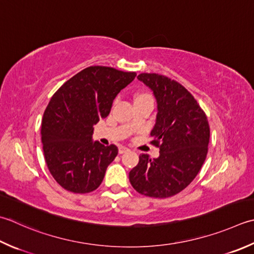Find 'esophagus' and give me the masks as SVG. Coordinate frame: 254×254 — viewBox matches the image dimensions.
<instances>
[{
    "label": "esophagus",
    "mask_w": 254,
    "mask_h": 254,
    "mask_svg": "<svg viewBox=\"0 0 254 254\" xmlns=\"http://www.w3.org/2000/svg\"><path fill=\"white\" fill-rule=\"evenodd\" d=\"M130 150H128L127 147H126V146H120L119 147V153L120 154H123V153H127V152H128Z\"/></svg>",
    "instance_id": "esophagus-1"
}]
</instances>
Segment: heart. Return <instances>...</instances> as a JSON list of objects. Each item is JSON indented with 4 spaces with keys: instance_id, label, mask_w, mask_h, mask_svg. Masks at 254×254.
<instances>
[{
    "instance_id": "heart-1",
    "label": "heart",
    "mask_w": 254,
    "mask_h": 254,
    "mask_svg": "<svg viewBox=\"0 0 254 254\" xmlns=\"http://www.w3.org/2000/svg\"><path fill=\"white\" fill-rule=\"evenodd\" d=\"M144 97H150V96H148V94H146V93H138L135 96V100H136V99H141V98H144Z\"/></svg>"
}]
</instances>
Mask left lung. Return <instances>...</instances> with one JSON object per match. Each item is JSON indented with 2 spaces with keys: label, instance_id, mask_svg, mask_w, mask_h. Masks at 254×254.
<instances>
[{
  "label": "left lung",
  "instance_id": "8db88e82",
  "mask_svg": "<svg viewBox=\"0 0 254 254\" xmlns=\"http://www.w3.org/2000/svg\"><path fill=\"white\" fill-rule=\"evenodd\" d=\"M137 79L153 91L157 114L151 136L160 156L141 154L128 178L134 190L148 197L166 198L190 185L206 160L210 130L205 112L181 83L158 73Z\"/></svg>",
  "mask_w": 254,
  "mask_h": 254
}]
</instances>
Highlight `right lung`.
<instances>
[{"label": "right lung", "instance_id": "1", "mask_svg": "<svg viewBox=\"0 0 254 254\" xmlns=\"http://www.w3.org/2000/svg\"><path fill=\"white\" fill-rule=\"evenodd\" d=\"M135 76L91 66L74 74L52 97L42 121L43 151L52 176L64 190L86 193L100 186L118 147L93 141V126L109 116L118 93Z\"/></svg>", "mask_w": 254, "mask_h": 254}]
</instances>
